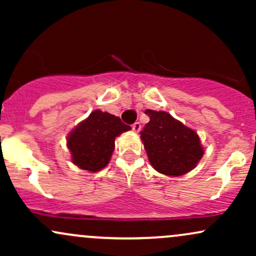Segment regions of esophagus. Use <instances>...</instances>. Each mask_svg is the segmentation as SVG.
<instances>
[{
    "mask_svg": "<svg viewBox=\"0 0 256 256\" xmlns=\"http://www.w3.org/2000/svg\"><path fill=\"white\" fill-rule=\"evenodd\" d=\"M132 130L134 132H140V122H136L134 125H132Z\"/></svg>",
    "mask_w": 256,
    "mask_h": 256,
    "instance_id": "esophagus-1",
    "label": "esophagus"
}]
</instances>
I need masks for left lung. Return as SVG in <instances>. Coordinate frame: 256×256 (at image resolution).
Listing matches in <instances>:
<instances>
[{
  "instance_id": "left-lung-1",
  "label": "left lung",
  "mask_w": 256,
  "mask_h": 256,
  "mask_svg": "<svg viewBox=\"0 0 256 256\" xmlns=\"http://www.w3.org/2000/svg\"><path fill=\"white\" fill-rule=\"evenodd\" d=\"M146 114L150 120L140 131V138L152 166L172 177L192 171L204 156L198 134L166 112L146 110Z\"/></svg>"
}]
</instances>
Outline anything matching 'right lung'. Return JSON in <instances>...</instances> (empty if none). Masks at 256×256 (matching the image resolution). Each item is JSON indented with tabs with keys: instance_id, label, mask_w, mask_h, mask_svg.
<instances>
[{
	"instance_id": "obj_1",
	"label": "right lung",
	"mask_w": 256,
	"mask_h": 256,
	"mask_svg": "<svg viewBox=\"0 0 256 256\" xmlns=\"http://www.w3.org/2000/svg\"><path fill=\"white\" fill-rule=\"evenodd\" d=\"M128 130L130 126L125 125L119 116L102 110L91 112L67 137L72 162L82 170L100 171L110 162L116 137Z\"/></svg>"
}]
</instances>
